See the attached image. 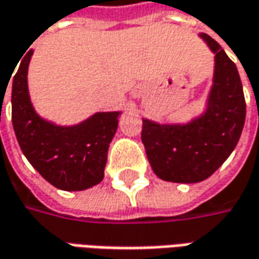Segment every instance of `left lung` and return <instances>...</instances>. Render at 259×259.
<instances>
[{
  "label": "left lung",
  "instance_id": "obj_1",
  "mask_svg": "<svg viewBox=\"0 0 259 259\" xmlns=\"http://www.w3.org/2000/svg\"><path fill=\"white\" fill-rule=\"evenodd\" d=\"M215 54L206 109L188 123L143 119L142 142L160 179L196 183L208 179L235 149L245 123L246 104L234 61L208 34H199Z\"/></svg>",
  "mask_w": 259,
  "mask_h": 259
}]
</instances>
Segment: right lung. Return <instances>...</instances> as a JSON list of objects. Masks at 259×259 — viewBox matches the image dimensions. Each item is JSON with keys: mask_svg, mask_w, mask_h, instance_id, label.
Wrapping results in <instances>:
<instances>
[{"mask_svg": "<svg viewBox=\"0 0 259 259\" xmlns=\"http://www.w3.org/2000/svg\"><path fill=\"white\" fill-rule=\"evenodd\" d=\"M32 53L25 54L13 78V126L18 145L32 167L53 186L68 192L89 189L103 181L120 112L94 113L73 126L42 119L28 92Z\"/></svg>", "mask_w": 259, "mask_h": 259, "instance_id": "1", "label": "right lung"}]
</instances>
